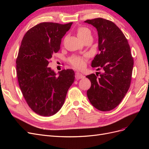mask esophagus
<instances>
[{
	"instance_id": "1",
	"label": "esophagus",
	"mask_w": 149,
	"mask_h": 149,
	"mask_svg": "<svg viewBox=\"0 0 149 149\" xmlns=\"http://www.w3.org/2000/svg\"><path fill=\"white\" fill-rule=\"evenodd\" d=\"M75 78L76 79H81L84 78V76L81 74L79 73V72H76V74H75Z\"/></svg>"
}]
</instances>
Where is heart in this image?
I'll return each mask as SVG.
<instances>
[{"label":"heart","mask_w":149,"mask_h":149,"mask_svg":"<svg viewBox=\"0 0 149 149\" xmlns=\"http://www.w3.org/2000/svg\"><path fill=\"white\" fill-rule=\"evenodd\" d=\"M77 34L78 37L81 39L83 41L88 37H91V31L86 26H79L77 29ZM86 60V56H72L69 58V63L71 65L76 69H81L84 67Z\"/></svg>","instance_id":"obj_1"}]
</instances>
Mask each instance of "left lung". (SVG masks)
Segmentation results:
<instances>
[{
    "label": "left lung",
    "instance_id": "obj_1",
    "mask_svg": "<svg viewBox=\"0 0 149 149\" xmlns=\"http://www.w3.org/2000/svg\"><path fill=\"white\" fill-rule=\"evenodd\" d=\"M84 22L97 30L100 53L94 57L91 66L102 71L86 76L91 82L88 97L98 110L109 111L119 104L130 88L133 57L127 38L114 22L102 18Z\"/></svg>",
    "mask_w": 149,
    "mask_h": 149
}]
</instances>
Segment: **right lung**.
Instances as JSON below:
<instances>
[{
    "label": "right lung",
    "instance_id": "obj_1",
    "mask_svg": "<svg viewBox=\"0 0 149 149\" xmlns=\"http://www.w3.org/2000/svg\"><path fill=\"white\" fill-rule=\"evenodd\" d=\"M72 24L42 22L29 29L22 39L16 59L18 82L29 106L40 116L56 114L74 82L73 70H63L56 75L48 67Z\"/></svg>",
    "mask_w": 149,
    "mask_h": 149
}]
</instances>
